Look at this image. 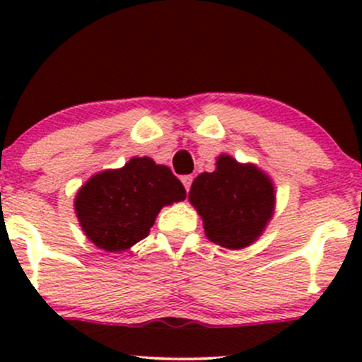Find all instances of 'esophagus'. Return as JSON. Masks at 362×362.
Instances as JSON below:
<instances>
[{"label": "esophagus", "instance_id": "esophagus-1", "mask_svg": "<svg viewBox=\"0 0 362 362\" xmlns=\"http://www.w3.org/2000/svg\"><path fill=\"white\" fill-rule=\"evenodd\" d=\"M182 180V184H184V187H185V190L187 192H189L190 190V185H192V175H184L180 178Z\"/></svg>", "mask_w": 362, "mask_h": 362}]
</instances>
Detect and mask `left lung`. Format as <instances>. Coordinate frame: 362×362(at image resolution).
Masks as SVG:
<instances>
[{"instance_id": "left-lung-1", "label": "left lung", "mask_w": 362, "mask_h": 362, "mask_svg": "<svg viewBox=\"0 0 362 362\" xmlns=\"http://www.w3.org/2000/svg\"><path fill=\"white\" fill-rule=\"evenodd\" d=\"M189 201L202 218L207 240L230 250H242L260 238L274 216L276 187L253 163L219 155L216 170L192 182Z\"/></svg>"}]
</instances>
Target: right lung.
Returning a JSON list of instances; mask_svg holds the SVG:
<instances>
[{
    "mask_svg": "<svg viewBox=\"0 0 362 362\" xmlns=\"http://www.w3.org/2000/svg\"><path fill=\"white\" fill-rule=\"evenodd\" d=\"M184 199V185L172 170L136 156L122 168L91 175L76 192L74 213L91 243L117 253L146 238L158 213Z\"/></svg>",
    "mask_w": 362,
    "mask_h": 362,
    "instance_id": "add662e5",
    "label": "right lung"
}]
</instances>
